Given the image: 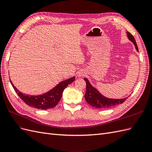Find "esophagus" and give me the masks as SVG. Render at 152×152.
I'll return each instance as SVG.
<instances>
[{
  "label": "esophagus",
  "mask_w": 152,
  "mask_h": 152,
  "mask_svg": "<svg viewBox=\"0 0 152 152\" xmlns=\"http://www.w3.org/2000/svg\"><path fill=\"white\" fill-rule=\"evenodd\" d=\"M84 75V72L83 71H80L78 72V73H77V76H78V77H80V76H82Z\"/></svg>",
  "instance_id": "1"
}]
</instances>
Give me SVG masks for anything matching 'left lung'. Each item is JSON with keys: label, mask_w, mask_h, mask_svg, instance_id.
<instances>
[{"label": "left lung", "mask_w": 152, "mask_h": 152, "mask_svg": "<svg viewBox=\"0 0 152 152\" xmlns=\"http://www.w3.org/2000/svg\"><path fill=\"white\" fill-rule=\"evenodd\" d=\"M127 34L129 39L132 42L134 46H135L136 50L138 51V48L135 39H134L132 34L129 32H127ZM84 80L86 81V90L85 94V100L90 106L95 108L107 109V108L120 104H122L128 98L125 97L120 99H114L106 97L90 83L88 79H86L85 77V78H84Z\"/></svg>", "instance_id": "obj_1"}]
</instances>
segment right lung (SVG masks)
I'll return each mask as SVG.
<instances>
[{
  "label": "right lung",
  "mask_w": 152,
  "mask_h": 152,
  "mask_svg": "<svg viewBox=\"0 0 152 152\" xmlns=\"http://www.w3.org/2000/svg\"><path fill=\"white\" fill-rule=\"evenodd\" d=\"M75 80V77L74 76L71 78L62 81L49 92L39 95H29L21 93L15 87L11 80L10 82L18 96L27 105L37 109L47 110L53 107L57 104L62 97L64 89Z\"/></svg>",
  "instance_id": "1"
}]
</instances>
